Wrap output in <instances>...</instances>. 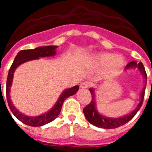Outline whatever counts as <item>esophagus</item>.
I'll use <instances>...</instances> for the list:
<instances>
[{"instance_id": "esophagus-1", "label": "esophagus", "mask_w": 152, "mask_h": 152, "mask_svg": "<svg viewBox=\"0 0 152 152\" xmlns=\"http://www.w3.org/2000/svg\"><path fill=\"white\" fill-rule=\"evenodd\" d=\"M89 86H90V84L89 82H87V81H84L80 84V88H82V89H86V88H89Z\"/></svg>"}]
</instances>
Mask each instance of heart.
I'll use <instances>...</instances> for the list:
<instances>
[{"instance_id":"b5f03b06","label":"heart","mask_w":152,"mask_h":152,"mask_svg":"<svg viewBox=\"0 0 152 152\" xmlns=\"http://www.w3.org/2000/svg\"><path fill=\"white\" fill-rule=\"evenodd\" d=\"M94 61L99 66H107V72L110 75L117 73L124 66L123 58L112 53H101L96 57Z\"/></svg>"}]
</instances>
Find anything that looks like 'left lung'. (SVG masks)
<instances>
[{"label": "left lung", "mask_w": 152, "mask_h": 152, "mask_svg": "<svg viewBox=\"0 0 152 152\" xmlns=\"http://www.w3.org/2000/svg\"><path fill=\"white\" fill-rule=\"evenodd\" d=\"M134 66H137L140 72L142 73V75L145 77V79L147 80V73L144 68L143 64L142 63H139L137 64L136 61H133L130 62L127 64L126 66V69L129 68V67H134ZM147 83V80H146ZM145 89H146V85L145 87L142 91V94H141V101L139 102V104L137 105V107L134 112L130 113V114L127 115L121 118H116V119H110V118L104 117L103 115H100L98 113V112L96 111L95 108V102H94V89H89V91L91 93V95H92V100L91 102H89L88 105L86 106L85 108L83 109V112L85 114V116L87 119V121H89L90 124H92L94 126H97L99 128H103V129H115V128H118L121 126V125H124V124H126L127 122L130 121L133 119L134 115H136L139 109L141 108V107L142 105V102H143V99L144 95H145Z\"/></svg>", "instance_id": "1"}]
</instances>
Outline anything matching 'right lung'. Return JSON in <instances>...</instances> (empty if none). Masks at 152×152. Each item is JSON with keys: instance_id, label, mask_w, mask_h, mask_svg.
<instances>
[{"instance_id": "add662e5", "label": "right lung", "mask_w": 152, "mask_h": 152, "mask_svg": "<svg viewBox=\"0 0 152 152\" xmlns=\"http://www.w3.org/2000/svg\"><path fill=\"white\" fill-rule=\"evenodd\" d=\"M56 48V46H41L36 48L34 50H21L20 52H18L17 56L15 57V60H14L9 70L7 81H6V99H7V102H8L9 107L12 113L15 115V117L27 125L38 127V126H42L44 124H46L51 121H53L61 112L62 106H63V103L65 101V99H67L70 96L75 94L77 92V90L79 89V86H76L65 90L62 94V95L60 96L56 105L54 106L50 112H48L45 114L39 115V116H36V117H29V116L21 114L18 111H17V109L15 108L12 104L11 100L10 99V88L11 86L15 70L21 63H25V62L29 61V60L37 59V58H39L40 57L53 56L56 53V52H55Z\"/></svg>"}]
</instances>
